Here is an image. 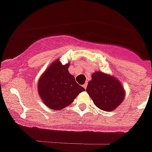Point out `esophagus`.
<instances>
[{
	"mask_svg": "<svg viewBox=\"0 0 152 152\" xmlns=\"http://www.w3.org/2000/svg\"><path fill=\"white\" fill-rule=\"evenodd\" d=\"M87 86H88V84H87V83H85V84H84V85H83V87H84V89H86V88H87Z\"/></svg>",
	"mask_w": 152,
	"mask_h": 152,
	"instance_id": "34e87169",
	"label": "esophagus"
}]
</instances>
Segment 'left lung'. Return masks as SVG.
I'll return each mask as SVG.
<instances>
[{"mask_svg": "<svg viewBox=\"0 0 152 152\" xmlns=\"http://www.w3.org/2000/svg\"><path fill=\"white\" fill-rule=\"evenodd\" d=\"M91 78L86 91L96 107L110 112L123 103L126 91L119 79L101 72L93 73Z\"/></svg>", "mask_w": 152, "mask_h": 152, "instance_id": "obj_1", "label": "left lung"}]
</instances>
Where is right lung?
<instances>
[{
	"label": "right lung",
	"instance_id": "add662e5",
	"mask_svg": "<svg viewBox=\"0 0 152 152\" xmlns=\"http://www.w3.org/2000/svg\"><path fill=\"white\" fill-rule=\"evenodd\" d=\"M69 65L70 63L62 64L58 58L45 69L39 79V94L44 104L49 109L62 110L85 90L69 73Z\"/></svg>",
	"mask_w": 152,
	"mask_h": 152
}]
</instances>
